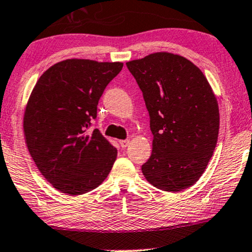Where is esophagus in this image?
I'll use <instances>...</instances> for the list:
<instances>
[{
    "instance_id": "34e87169",
    "label": "esophagus",
    "mask_w": 252,
    "mask_h": 252,
    "mask_svg": "<svg viewBox=\"0 0 252 252\" xmlns=\"http://www.w3.org/2000/svg\"><path fill=\"white\" fill-rule=\"evenodd\" d=\"M129 143H130L129 140H121L120 141V146L122 147V148H126V147L129 146Z\"/></svg>"
}]
</instances>
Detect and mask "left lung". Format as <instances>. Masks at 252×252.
Returning <instances> with one entry per match:
<instances>
[{"label":"left lung","mask_w":252,"mask_h":252,"mask_svg":"<svg viewBox=\"0 0 252 252\" xmlns=\"http://www.w3.org/2000/svg\"><path fill=\"white\" fill-rule=\"evenodd\" d=\"M126 67L142 91L154 136L144 178L158 189L180 192L199 180L215 152L219 108L212 88L194 63L168 52Z\"/></svg>","instance_id":"1"}]
</instances>
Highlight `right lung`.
<instances>
[{"label":"right lung","instance_id":"obj_1","mask_svg":"<svg viewBox=\"0 0 252 252\" xmlns=\"http://www.w3.org/2000/svg\"><path fill=\"white\" fill-rule=\"evenodd\" d=\"M123 63L66 59L51 66L26 105L24 132L37 169L54 189L71 195L94 189L105 180L117 149L98 129V100Z\"/></svg>","mask_w":252,"mask_h":252}]
</instances>
